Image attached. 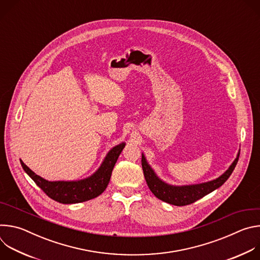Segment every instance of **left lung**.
Segmentation results:
<instances>
[{
  "mask_svg": "<svg viewBox=\"0 0 260 260\" xmlns=\"http://www.w3.org/2000/svg\"><path fill=\"white\" fill-rule=\"evenodd\" d=\"M240 153L238 154L237 158L230 167V169L216 180L202 183L198 185H188V186H172L165 182H162L150 168V166L147 164L144 155L142 154V168L144 172V177L147 182L148 187L152 191V193L162 202L174 206H186L190 205L198 200L204 198L208 193L214 191L218 187H220L232 175L234 172L238 160H239Z\"/></svg>",
  "mask_w": 260,
  "mask_h": 260,
  "instance_id": "obj_1",
  "label": "left lung"
}]
</instances>
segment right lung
Listing matches in <instances>:
<instances>
[{"label": "right lung", "instance_id": "right-lung-1", "mask_svg": "<svg viewBox=\"0 0 260 260\" xmlns=\"http://www.w3.org/2000/svg\"><path fill=\"white\" fill-rule=\"evenodd\" d=\"M124 146V143L115 146L107 154L100 169L91 177L80 181L49 182L36 175L22 160H20V164L24 172L50 199L60 204H77L94 199L104 192L109 184L112 170Z\"/></svg>", "mask_w": 260, "mask_h": 260}]
</instances>
